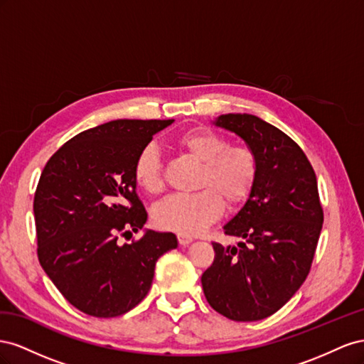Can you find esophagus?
Here are the masks:
<instances>
[{
	"label": "esophagus",
	"mask_w": 364,
	"mask_h": 364,
	"mask_svg": "<svg viewBox=\"0 0 364 364\" xmlns=\"http://www.w3.org/2000/svg\"><path fill=\"white\" fill-rule=\"evenodd\" d=\"M192 241H193V237L191 235L178 233V242H180V245H189Z\"/></svg>",
	"instance_id": "1"
}]
</instances>
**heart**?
<instances>
[{"mask_svg":"<svg viewBox=\"0 0 364 364\" xmlns=\"http://www.w3.org/2000/svg\"><path fill=\"white\" fill-rule=\"evenodd\" d=\"M173 143L201 163L198 188L201 191L173 195L152 210L154 224L184 235H195L221 216L224 203L237 205L252 193L259 172L256 154L247 146H228L221 134L196 128L184 131ZM134 181L148 193L163 189L160 152L155 144L144 146L132 168Z\"/></svg>","mask_w":364,"mask_h":364,"instance_id":"obj_1","label":"heart"}]
</instances>
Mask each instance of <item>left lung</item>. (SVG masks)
Returning a JSON list of instances; mask_svg holds the SVG:
<instances>
[{
    "mask_svg": "<svg viewBox=\"0 0 364 364\" xmlns=\"http://www.w3.org/2000/svg\"><path fill=\"white\" fill-rule=\"evenodd\" d=\"M213 124L240 136L257 157V180L201 276L209 305L236 321L274 314L302 287L323 224L313 166L285 132L253 114H223Z\"/></svg>",
    "mask_w": 364,
    "mask_h": 364,
    "instance_id": "8db88e82",
    "label": "left lung"
}]
</instances>
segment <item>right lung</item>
<instances>
[{
  "instance_id": "right-lung-1",
  "label": "right lung",
  "mask_w": 364,
  "mask_h": 364,
  "mask_svg": "<svg viewBox=\"0 0 364 364\" xmlns=\"http://www.w3.org/2000/svg\"><path fill=\"white\" fill-rule=\"evenodd\" d=\"M169 120L119 119L77 134L41 173L33 212L38 259L68 302L92 317H117L146 297L155 262L178 247L171 232H139L148 213L132 168L139 152Z\"/></svg>"
}]
</instances>
